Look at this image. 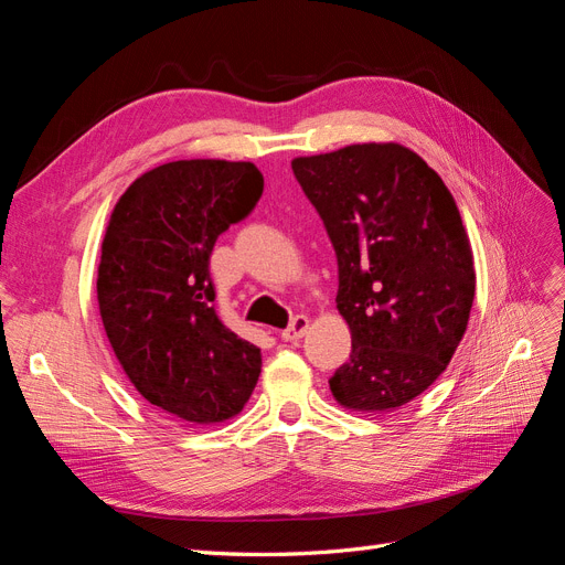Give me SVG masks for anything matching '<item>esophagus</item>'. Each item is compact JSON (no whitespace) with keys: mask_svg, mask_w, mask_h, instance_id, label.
<instances>
[{"mask_svg":"<svg viewBox=\"0 0 565 565\" xmlns=\"http://www.w3.org/2000/svg\"><path fill=\"white\" fill-rule=\"evenodd\" d=\"M309 324H311V320L306 318V316H297V318H292V322H289V328L287 330H282V339L285 341H299L306 332H309Z\"/></svg>","mask_w":565,"mask_h":565,"instance_id":"esophagus-1","label":"esophagus"}]
</instances>
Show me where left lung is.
Masks as SVG:
<instances>
[{
	"instance_id": "obj_1",
	"label": "left lung",
	"mask_w": 565,
	"mask_h": 565,
	"mask_svg": "<svg viewBox=\"0 0 565 565\" xmlns=\"http://www.w3.org/2000/svg\"><path fill=\"white\" fill-rule=\"evenodd\" d=\"M292 172L332 241L351 330L330 391L349 409L388 413L440 377L467 332L476 273L459 210L401 143L295 158Z\"/></svg>"
}]
</instances>
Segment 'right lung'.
<instances>
[{"instance_id": "obj_1", "label": "right lung", "mask_w": 565, "mask_h": 565, "mask_svg": "<svg viewBox=\"0 0 565 565\" xmlns=\"http://www.w3.org/2000/svg\"><path fill=\"white\" fill-rule=\"evenodd\" d=\"M262 193L252 162L179 160L141 174L110 214L100 320L136 391L183 422L235 417L259 380L262 351L214 311L210 256Z\"/></svg>"}]
</instances>
